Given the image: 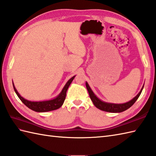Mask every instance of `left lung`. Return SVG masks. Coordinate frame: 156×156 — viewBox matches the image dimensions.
Returning a JSON list of instances; mask_svg holds the SVG:
<instances>
[{
	"label": "left lung",
	"instance_id": "8db88e82",
	"mask_svg": "<svg viewBox=\"0 0 156 156\" xmlns=\"http://www.w3.org/2000/svg\"><path fill=\"white\" fill-rule=\"evenodd\" d=\"M86 87H87V91L89 92V97L91 98V101H93V104L100 110L104 111V112H112V113H120L124 112V111L127 110V109H129L130 107L132 106L134 103L137 101V99L139 98L141 91H142L143 88H144V85L142 88H141V91H140V93L135 97L133 99H132L131 101H128L127 103H122V104H116V103H107V102H104L100 100L98 97H97L94 93L93 92V91L91 90V89L90 88L89 85H88V83L86 82Z\"/></svg>",
	"mask_w": 156,
	"mask_h": 156
}]
</instances>
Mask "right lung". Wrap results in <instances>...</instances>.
<instances>
[{"label":"right lung","mask_w":156,"mask_h":156,"mask_svg":"<svg viewBox=\"0 0 156 156\" xmlns=\"http://www.w3.org/2000/svg\"><path fill=\"white\" fill-rule=\"evenodd\" d=\"M75 77V75L73 76V77H71L67 82V83L64 86L63 89H62L61 92L59 93V95H58L57 98H54L53 99L48 100V101H29V100H27L20 95L18 91H17V90L16 89L15 85H14L13 82H12V85L16 94L19 97V98L21 100V101L27 107H28L29 109H32L34 111V112H50V111H53V110H55L60 108V107L62 106V105L63 104L64 101L65 99V97H66V93H67V89L69 87V85H71V82L74 79Z\"/></svg>","instance_id":"add662e5"}]
</instances>
